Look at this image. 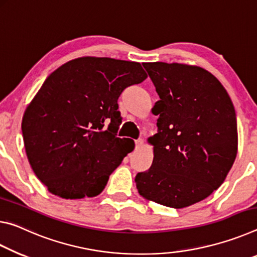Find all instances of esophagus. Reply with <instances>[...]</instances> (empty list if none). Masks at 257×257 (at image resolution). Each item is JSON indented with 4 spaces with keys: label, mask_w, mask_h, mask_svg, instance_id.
<instances>
[{
    "label": "esophagus",
    "mask_w": 257,
    "mask_h": 257,
    "mask_svg": "<svg viewBox=\"0 0 257 257\" xmlns=\"http://www.w3.org/2000/svg\"><path fill=\"white\" fill-rule=\"evenodd\" d=\"M144 145H145V141L142 140V139H139V140L136 141L137 148H141V147H144Z\"/></svg>",
    "instance_id": "obj_1"
}]
</instances>
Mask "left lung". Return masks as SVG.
I'll return each instance as SVG.
<instances>
[{"label":"left lung","instance_id":"8db88e82","mask_svg":"<svg viewBox=\"0 0 257 257\" xmlns=\"http://www.w3.org/2000/svg\"><path fill=\"white\" fill-rule=\"evenodd\" d=\"M161 100L158 133L148 139L154 161L136 176L147 200L184 208L203 200L224 182L238 151L237 118L221 82L198 66L146 62Z\"/></svg>","mask_w":257,"mask_h":257}]
</instances>
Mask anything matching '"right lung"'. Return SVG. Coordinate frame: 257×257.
<instances>
[{
    "label": "right lung",
    "instance_id": "1",
    "mask_svg": "<svg viewBox=\"0 0 257 257\" xmlns=\"http://www.w3.org/2000/svg\"><path fill=\"white\" fill-rule=\"evenodd\" d=\"M139 62L82 57L49 75L25 110L24 145L34 173L64 199L98 196L131 153V139L116 137L118 100L144 82Z\"/></svg>",
    "mask_w": 257,
    "mask_h": 257
}]
</instances>
